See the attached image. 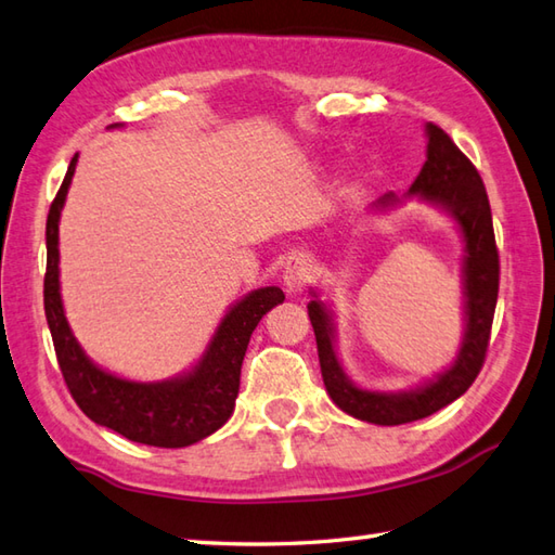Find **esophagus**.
Returning <instances> with one entry per match:
<instances>
[{"label": "esophagus", "instance_id": "esophagus-1", "mask_svg": "<svg viewBox=\"0 0 555 555\" xmlns=\"http://www.w3.org/2000/svg\"><path fill=\"white\" fill-rule=\"evenodd\" d=\"M311 256L309 254H305V250H301V254H295V256H289V260H287V266H285V270H282V280H285V285H287V289H301L307 285V282L311 280Z\"/></svg>", "mask_w": 555, "mask_h": 555}]
</instances>
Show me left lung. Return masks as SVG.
<instances>
[{"label": "left lung", "instance_id": "obj_1", "mask_svg": "<svg viewBox=\"0 0 555 555\" xmlns=\"http://www.w3.org/2000/svg\"><path fill=\"white\" fill-rule=\"evenodd\" d=\"M411 195H421L423 201L452 212L466 242V333L454 367L437 376V382L408 393L364 391L354 386L340 367L333 350V328L326 307L317 299L307 305L328 396L340 411L374 425L421 421L456 401L483 370L495 317L500 256L486 185L468 156L435 122H427V162L411 185ZM391 203H396L393 195L382 197V205Z\"/></svg>", "mask_w": 555, "mask_h": 555}]
</instances>
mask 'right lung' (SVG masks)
<instances>
[{
	"mask_svg": "<svg viewBox=\"0 0 555 555\" xmlns=\"http://www.w3.org/2000/svg\"><path fill=\"white\" fill-rule=\"evenodd\" d=\"M75 166L77 154L69 162L65 181H62L55 201L50 205L46 227L48 268L43 301L62 379H65L72 399L77 401L83 415L91 417L96 425L111 427L113 433L128 437L132 442L166 449L201 442L207 435L219 430L232 415L250 333L256 331L258 321L270 309L285 299V295L280 287L250 292L219 323L210 348L195 364V370L179 376V379L138 384L99 370L72 336L60 299L57 222L72 176H75Z\"/></svg>",
	"mask_w": 555,
	"mask_h": 555,
	"instance_id": "add662e5",
	"label": "right lung"
}]
</instances>
